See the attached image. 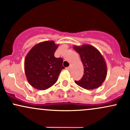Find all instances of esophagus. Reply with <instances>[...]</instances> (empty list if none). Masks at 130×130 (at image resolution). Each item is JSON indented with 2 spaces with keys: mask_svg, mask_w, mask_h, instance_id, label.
<instances>
[{
  "mask_svg": "<svg viewBox=\"0 0 130 130\" xmlns=\"http://www.w3.org/2000/svg\"><path fill=\"white\" fill-rule=\"evenodd\" d=\"M71 68H72V65L70 64V66H69L68 68V70H70V69H71Z\"/></svg>",
  "mask_w": 130,
  "mask_h": 130,
  "instance_id": "obj_1",
  "label": "esophagus"
}]
</instances>
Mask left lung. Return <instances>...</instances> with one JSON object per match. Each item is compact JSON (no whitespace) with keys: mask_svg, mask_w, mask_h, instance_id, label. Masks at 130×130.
Instances as JSON below:
<instances>
[{"mask_svg":"<svg viewBox=\"0 0 130 130\" xmlns=\"http://www.w3.org/2000/svg\"><path fill=\"white\" fill-rule=\"evenodd\" d=\"M74 50L79 54L83 64V77L75 83L87 90L102 86L107 74V67L102 54L97 48L89 44L74 45Z\"/></svg>","mask_w":130,"mask_h":130,"instance_id":"left-lung-1","label":"left lung"}]
</instances>
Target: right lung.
<instances>
[{
	"mask_svg": "<svg viewBox=\"0 0 130 130\" xmlns=\"http://www.w3.org/2000/svg\"><path fill=\"white\" fill-rule=\"evenodd\" d=\"M59 44L45 41L35 44L25 58V73L28 82L38 90H44L56 83L62 69L63 60L54 54Z\"/></svg>",
	"mask_w": 130,
	"mask_h": 130,
	"instance_id": "1",
	"label": "right lung"
}]
</instances>
